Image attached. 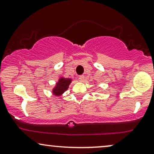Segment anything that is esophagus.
<instances>
[{"mask_svg": "<svg viewBox=\"0 0 154 154\" xmlns=\"http://www.w3.org/2000/svg\"><path fill=\"white\" fill-rule=\"evenodd\" d=\"M85 79V76L84 75H80L79 77V80L80 81V82H83Z\"/></svg>", "mask_w": 154, "mask_h": 154, "instance_id": "esophagus-1", "label": "esophagus"}]
</instances>
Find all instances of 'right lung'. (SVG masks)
Listing matches in <instances>:
<instances>
[{"label": "right lung", "mask_w": 154, "mask_h": 154, "mask_svg": "<svg viewBox=\"0 0 154 154\" xmlns=\"http://www.w3.org/2000/svg\"><path fill=\"white\" fill-rule=\"evenodd\" d=\"M71 79L68 78H61L59 80V82L57 84V87L54 89V94L56 95H60L65 90H67L68 87L71 83Z\"/></svg>", "instance_id": "add662e5"}]
</instances>
